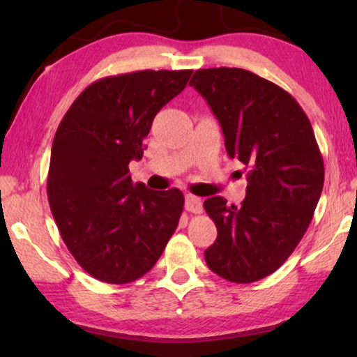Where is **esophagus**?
I'll return each mask as SVG.
<instances>
[{"mask_svg":"<svg viewBox=\"0 0 357 357\" xmlns=\"http://www.w3.org/2000/svg\"><path fill=\"white\" fill-rule=\"evenodd\" d=\"M185 209L193 214H200L203 211V202L202 198L195 195H185Z\"/></svg>","mask_w":357,"mask_h":357,"instance_id":"esophagus-1","label":"esophagus"}]
</instances>
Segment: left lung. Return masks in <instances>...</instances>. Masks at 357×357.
Wrapping results in <instances>:
<instances>
[{"mask_svg": "<svg viewBox=\"0 0 357 357\" xmlns=\"http://www.w3.org/2000/svg\"><path fill=\"white\" fill-rule=\"evenodd\" d=\"M190 86L219 119L228 155L243 162L245 198L203 203L217 227L204 250L208 268L234 283L275 273L309 228L324 184V164L312 124L291 94L238 68L195 70Z\"/></svg>", "mask_w": 357, "mask_h": 357, "instance_id": "left-lung-1", "label": "left lung"}]
</instances>
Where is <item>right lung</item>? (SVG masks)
<instances>
[{
  "mask_svg": "<svg viewBox=\"0 0 357 357\" xmlns=\"http://www.w3.org/2000/svg\"><path fill=\"white\" fill-rule=\"evenodd\" d=\"M192 70H138L94 82L64 114L53 138L47 195L77 263L113 285L140 279L157 263L183 214L179 189L134 184L129 162L160 108Z\"/></svg>",
  "mask_w": 357,
  "mask_h": 357,
  "instance_id": "1",
  "label": "right lung"
}]
</instances>
